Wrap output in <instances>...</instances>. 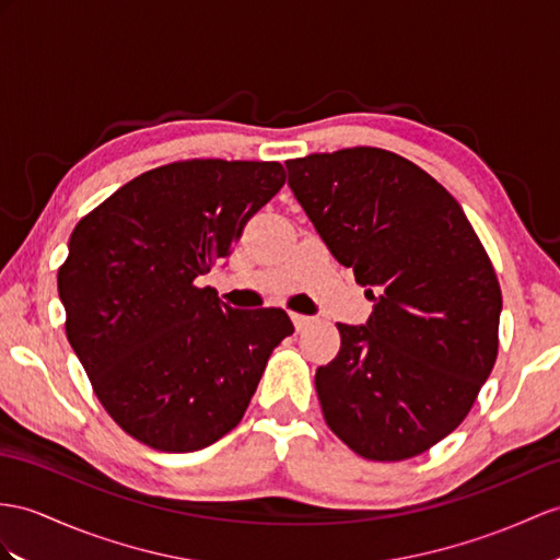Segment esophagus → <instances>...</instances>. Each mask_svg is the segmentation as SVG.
Listing matches in <instances>:
<instances>
[{
	"label": "esophagus",
	"mask_w": 560,
	"mask_h": 560,
	"mask_svg": "<svg viewBox=\"0 0 560 560\" xmlns=\"http://www.w3.org/2000/svg\"><path fill=\"white\" fill-rule=\"evenodd\" d=\"M292 323H294L296 330H304V327L311 323V318L302 316V313H292Z\"/></svg>",
	"instance_id": "34e87169"
}]
</instances>
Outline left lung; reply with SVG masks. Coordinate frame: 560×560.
<instances>
[{
	"label": "left lung",
	"mask_w": 560,
	"mask_h": 560,
	"mask_svg": "<svg viewBox=\"0 0 560 560\" xmlns=\"http://www.w3.org/2000/svg\"><path fill=\"white\" fill-rule=\"evenodd\" d=\"M288 185L375 304L337 323L316 371L325 422L359 456L428 452L468 416L497 361L501 290L460 203L408 159L375 147L284 163Z\"/></svg>",
	"instance_id": "1"
}]
</instances>
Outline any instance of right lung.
<instances>
[{"label":"right lung","instance_id":"obj_1","mask_svg":"<svg viewBox=\"0 0 560 560\" xmlns=\"http://www.w3.org/2000/svg\"><path fill=\"white\" fill-rule=\"evenodd\" d=\"M282 185L276 161L168 163L75 225L59 268L66 337L130 438L199 452L247 411L270 351L294 325L282 308L228 306L197 278L230 256Z\"/></svg>","mask_w":560,"mask_h":560}]
</instances>
